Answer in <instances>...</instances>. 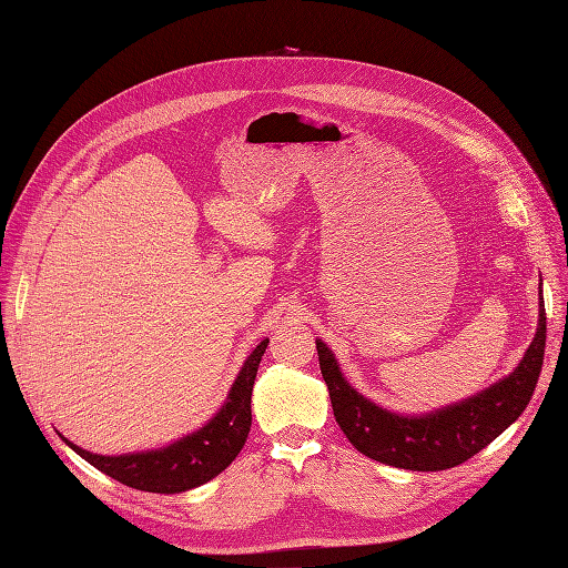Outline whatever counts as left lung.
I'll return each mask as SVG.
<instances>
[{"instance_id":"left-lung-1","label":"left lung","mask_w":568,"mask_h":568,"mask_svg":"<svg viewBox=\"0 0 568 568\" xmlns=\"http://www.w3.org/2000/svg\"><path fill=\"white\" fill-rule=\"evenodd\" d=\"M323 379L339 428L361 454L405 470H447L485 449L527 409L545 353V304L540 292L538 327L519 365L481 393L422 416L388 412L355 390L316 339Z\"/></svg>"}]
</instances>
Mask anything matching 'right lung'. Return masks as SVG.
Segmentation results:
<instances>
[{
	"instance_id": "right-lung-1",
	"label": "right lung",
	"mask_w": 568,
	"mask_h": 568,
	"mask_svg": "<svg viewBox=\"0 0 568 568\" xmlns=\"http://www.w3.org/2000/svg\"><path fill=\"white\" fill-rule=\"evenodd\" d=\"M266 346L268 339L260 342L257 348L247 355L222 409L203 428L184 435L163 449L102 456L72 445L62 435L60 437L93 468L114 477L125 487L152 494H180L201 487L217 477L245 445L252 426V386H255L257 367Z\"/></svg>"
}]
</instances>
